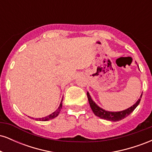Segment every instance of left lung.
I'll list each match as a JSON object with an SVG mask.
<instances>
[{
  "label": "left lung",
  "mask_w": 152,
  "mask_h": 152,
  "mask_svg": "<svg viewBox=\"0 0 152 152\" xmlns=\"http://www.w3.org/2000/svg\"><path fill=\"white\" fill-rule=\"evenodd\" d=\"M142 96V94L141 95L140 98L139 99V100H138L133 106H132L131 107L129 108V109L124 110V111H121L112 112V111H106V110L103 109L101 107H99V106H97V104H96L93 100H92L89 93L87 92V97H88V102H89L90 106L91 108L92 111H93L94 114H95L96 116L100 117L101 118H104V119L108 120V121H120V120L123 119V118H126V116H128L131 113L133 112L134 110L137 108V106L139 105V103H140Z\"/></svg>",
  "instance_id": "left-lung-1"
}]
</instances>
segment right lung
Here are the masks:
<instances>
[{"label":"right lung","instance_id":"add662e5","mask_svg":"<svg viewBox=\"0 0 152 152\" xmlns=\"http://www.w3.org/2000/svg\"><path fill=\"white\" fill-rule=\"evenodd\" d=\"M62 101H63V99L61 100V104H60V105H59L58 108V109H57L56 110V111H54V112L52 113L51 114L48 115V116H45V117L36 118V121H48V120L52 119V118L56 117V116H58V115L59 114V113H60L61 110V109H62Z\"/></svg>","mask_w":152,"mask_h":152}]
</instances>
